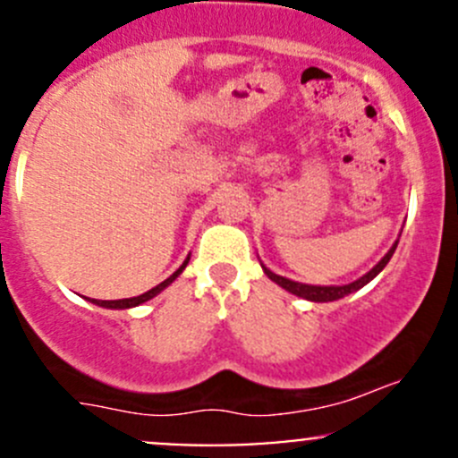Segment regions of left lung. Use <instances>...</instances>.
Instances as JSON below:
<instances>
[{
    "mask_svg": "<svg viewBox=\"0 0 458 458\" xmlns=\"http://www.w3.org/2000/svg\"><path fill=\"white\" fill-rule=\"evenodd\" d=\"M396 243H399V239H396L394 246H392L390 250L386 252V257H383L381 261H378L370 272H366V275L359 276L357 281H350V284H344V285H310V284H301V281H293V279H288V276L276 275V272H272L270 267H266V266H263V263H261V267H263V272H266V275H267V279H272L276 285H281V288H284V290H288L290 294H297V297L308 299V301H315V303H327V301H336V299L348 297V294L357 293V290H361L363 285L370 284L374 276H377L378 272H381L383 267L387 266V261H390L392 255H394Z\"/></svg>",
    "mask_w": 458,
    "mask_h": 458,
    "instance_id": "1",
    "label": "left lung"
}]
</instances>
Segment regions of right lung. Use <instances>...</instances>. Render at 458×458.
<instances>
[{
  "label": "right lung",
  "instance_id": "right-lung-1",
  "mask_svg": "<svg viewBox=\"0 0 458 458\" xmlns=\"http://www.w3.org/2000/svg\"><path fill=\"white\" fill-rule=\"evenodd\" d=\"M188 261H191V257H186V261H183L182 266H179V270H177V272H173V275H170L168 279H165V281H161L159 285H155V288H150V290H148V293L140 294V297H131V299H117V301H99V299H90V301L95 303V306H101V308H110V310H126V308H135V306H141V303L150 301L152 297H157V294H159L161 290H165V288H168V285L173 284V281L177 279L179 275H182V272H183V267L188 266Z\"/></svg>",
  "mask_w": 458,
  "mask_h": 458
}]
</instances>
